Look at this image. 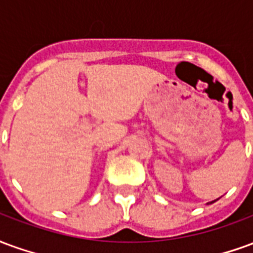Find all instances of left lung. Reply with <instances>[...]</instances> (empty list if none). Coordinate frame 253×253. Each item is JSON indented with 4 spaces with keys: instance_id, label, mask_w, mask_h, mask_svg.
<instances>
[{
    "instance_id": "left-lung-1",
    "label": "left lung",
    "mask_w": 253,
    "mask_h": 253,
    "mask_svg": "<svg viewBox=\"0 0 253 253\" xmlns=\"http://www.w3.org/2000/svg\"><path fill=\"white\" fill-rule=\"evenodd\" d=\"M215 201H211V202H209V205H211V203H214Z\"/></svg>"
}]
</instances>
